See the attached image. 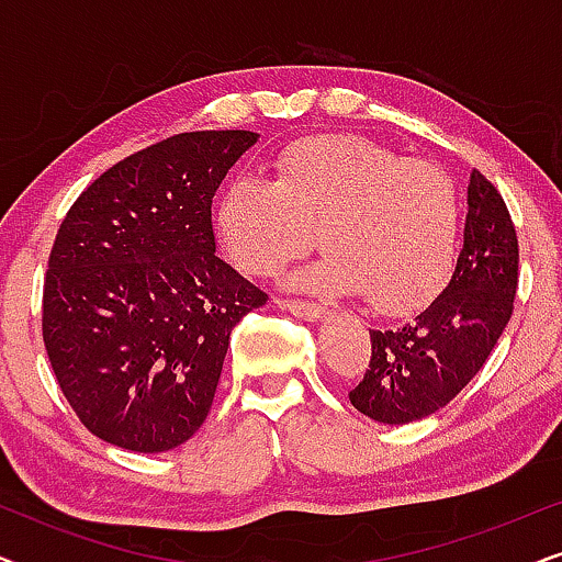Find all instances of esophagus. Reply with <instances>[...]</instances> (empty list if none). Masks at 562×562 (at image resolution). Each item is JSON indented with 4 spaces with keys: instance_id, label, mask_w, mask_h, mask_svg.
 Segmentation results:
<instances>
[{
    "instance_id": "1",
    "label": "esophagus",
    "mask_w": 562,
    "mask_h": 562,
    "mask_svg": "<svg viewBox=\"0 0 562 562\" xmlns=\"http://www.w3.org/2000/svg\"><path fill=\"white\" fill-rule=\"evenodd\" d=\"M283 310H289L294 317L306 319V322H317L325 317V306L310 304L304 302V299H283Z\"/></svg>"
}]
</instances>
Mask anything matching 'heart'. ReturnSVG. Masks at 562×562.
<instances>
[{
    "label": "heart",
    "mask_w": 562,
    "mask_h": 562,
    "mask_svg": "<svg viewBox=\"0 0 562 562\" xmlns=\"http://www.w3.org/2000/svg\"><path fill=\"white\" fill-rule=\"evenodd\" d=\"M460 225V191L445 168L360 135L291 143L276 158L273 181L240 176L217 206L220 237L240 271L279 273L319 233L329 256L306 286L366 294L383 314L435 299L456 263Z\"/></svg>",
    "instance_id": "b5f03b06"
}]
</instances>
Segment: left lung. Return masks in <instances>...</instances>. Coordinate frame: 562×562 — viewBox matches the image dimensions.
<instances>
[{
  "label": "left lung",
  "mask_w": 562,
  "mask_h": 562,
  "mask_svg": "<svg viewBox=\"0 0 562 562\" xmlns=\"http://www.w3.org/2000/svg\"><path fill=\"white\" fill-rule=\"evenodd\" d=\"M519 243L502 194L481 171L468 183L456 271L442 294L406 325L371 329V363L350 404L383 425H406L450 404L481 371L509 325Z\"/></svg>",
  "instance_id": "obj_1"
}]
</instances>
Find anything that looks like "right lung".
Returning a JSON list of instances; mask_svg holds the SVG:
<instances>
[{"mask_svg":"<svg viewBox=\"0 0 562 562\" xmlns=\"http://www.w3.org/2000/svg\"><path fill=\"white\" fill-rule=\"evenodd\" d=\"M258 133L199 130L137 150L60 222L43 342L81 425L135 452L202 427L229 333L268 294L214 256L212 196Z\"/></svg>","mask_w":562,"mask_h":562,"instance_id":"1","label":"right lung"}]
</instances>
